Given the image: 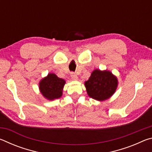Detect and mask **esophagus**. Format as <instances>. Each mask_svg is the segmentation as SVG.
Wrapping results in <instances>:
<instances>
[{
	"label": "esophagus",
	"mask_w": 152,
	"mask_h": 152,
	"mask_svg": "<svg viewBox=\"0 0 152 152\" xmlns=\"http://www.w3.org/2000/svg\"><path fill=\"white\" fill-rule=\"evenodd\" d=\"M70 76H71V78H72V79H73V80H77L78 79V76H77V74H76V73H74V72H72L71 74H70Z\"/></svg>",
	"instance_id": "obj_1"
}]
</instances>
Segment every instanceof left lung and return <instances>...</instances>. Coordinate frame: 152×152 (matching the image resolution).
Wrapping results in <instances>:
<instances>
[{"label": "left lung", "mask_w": 152, "mask_h": 152, "mask_svg": "<svg viewBox=\"0 0 152 152\" xmlns=\"http://www.w3.org/2000/svg\"><path fill=\"white\" fill-rule=\"evenodd\" d=\"M84 85L90 97L96 101H103L115 93L118 80L110 71L96 69L91 73L88 80L84 82Z\"/></svg>", "instance_id": "left-lung-1"}]
</instances>
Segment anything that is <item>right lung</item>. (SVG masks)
<instances>
[{
	"mask_svg": "<svg viewBox=\"0 0 152 152\" xmlns=\"http://www.w3.org/2000/svg\"><path fill=\"white\" fill-rule=\"evenodd\" d=\"M65 83L64 79L58 78L55 74L50 73L39 82V88L45 99L53 101L61 96Z\"/></svg>",
	"mask_w": 152,
	"mask_h": 152,
	"instance_id": "right-lung-1",
	"label": "right lung"
}]
</instances>
